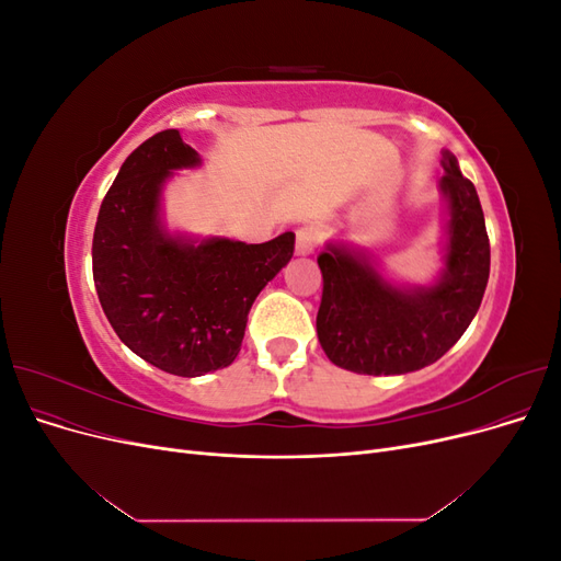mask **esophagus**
<instances>
[{
    "label": "esophagus",
    "instance_id": "esophagus-1",
    "mask_svg": "<svg viewBox=\"0 0 561 561\" xmlns=\"http://www.w3.org/2000/svg\"><path fill=\"white\" fill-rule=\"evenodd\" d=\"M318 245V229L313 225H307V227H299L297 229V241H295V250L299 257H307V254H311Z\"/></svg>",
    "mask_w": 561,
    "mask_h": 561
}]
</instances>
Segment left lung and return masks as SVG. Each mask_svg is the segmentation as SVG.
<instances>
[{"mask_svg": "<svg viewBox=\"0 0 561 561\" xmlns=\"http://www.w3.org/2000/svg\"><path fill=\"white\" fill-rule=\"evenodd\" d=\"M443 268L428 285L396 283L369 252L328 241L318 254L322 299L318 342L328 358L355 375H407L433 365L461 339L478 313L489 280V236L474 184L443 151Z\"/></svg>", "mask_w": 561, "mask_h": 561, "instance_id": "1", "label": "left lung"}]
</instances>
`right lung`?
I'll use <instances>...</instances> for the list:
<instances>
[{"instance_id":"right-lung-1","label":"right lung","mask_w":561,"mask_h":561,"mask_svg":"<svg viewBox=\"0 0 561 561\" xmlns=\"http://www.w3.org/2000/svg\"><path fill=\"white\" fill-rule=\"evenodd\" d=\"M201 163L180 130L151 135L124 161L93 233V280L110 325L135 355L175 377L236 360L252 301L295 252L293 231L243 243L168 229L165 182Z\"/></svg>"}]
</instances>
